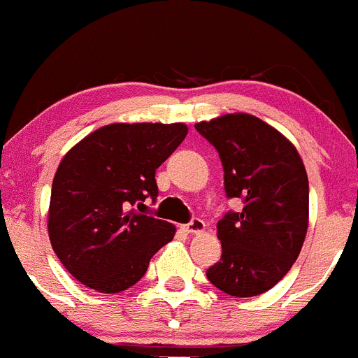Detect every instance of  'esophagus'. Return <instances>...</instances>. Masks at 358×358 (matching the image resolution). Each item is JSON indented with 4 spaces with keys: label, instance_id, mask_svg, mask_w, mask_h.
Segmentation results:
<instances>
[{
    "label": "esophagus",
    "instance_id": "1",
    "mask_svg": "<svg viewBox=\"0 0 358 358\" xmlns=\"http://www.w3.org/2000/svg\"><path fill=\"white\" fill-rule=\"evenodd\" d=\"M185 230L188 234H202L206 230V223L199 217H193L188 224H185Z\"/></svg>",
    "mask_w": 358,
    "mask_h": 358
}]
</instances>
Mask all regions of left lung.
Listing matches in <instances>:
<instances>
[{
  "label": "left lung",
  "mask_w": 358,
  "mask_h": 358,
  "mask_svg": "<svg viewBox=\"0 0 358 358\" xmlns=\"http://www.w3.org/2000/svg\"><path fill=\"white\" fill-rule=\"evenodd\" d=\"M220 152L224 192L241 213L217 221L221 260L207 279L232 297H255L285 278L304 244L309 182L297 148L257 115L224 114L195 124Z\"/></svg>",
  "instance_id": "1"
}]
</instances>
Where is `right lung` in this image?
<instances>
[{
  "mask_svg": "<svg viewBox=\"0 0 358 358\" xmlns=\"http://www.w3.org/2000/svg\"><path fill=\"white\" fill-rule=\"evenodd\" d=\"M186 135L185 122H112L63 156L47 230L54 253L77 281L100 294L128 290L173 239L172 223L138 214L134 206L156 199V169Z\"/></svg>",
  "mask_w": 358,
  "mask_h": 358,
  "instance_id": "obj_1",
  "label": "right lung"
}]
</instances>
